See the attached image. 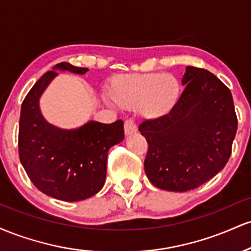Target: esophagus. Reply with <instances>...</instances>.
<instances>
[{
	"instance_id": "esophagus-1",
	"label": "esophagus",
	"mask_w": 251,
	"mask_h": 251,
	"mask_svg": "<svg viewBox=\"0 0 251 251\" xmlns=\"http://www.w3.org/2000/svg\"><path fill=\"white\" fill-rule=\"evenodd\" d=\"M124 128H125V134L131 135L137 132V126H135L134 122L132 119H127L125 122V125H124Z\"/></svg>"
}]
</instances>
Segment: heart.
Listing matches in <instances>:
<instances>
[{"instance_id":"heart-1","label":"heart","mask_w":251,"mask_h":251,"mask_svg":"<svg viewBox=\"0 0 251 251\" xmlns=\"http://www.w3.org/2000/svg\"><path fill=\"white\" fill-rule=\"evenodd\" d=\"M181 94V83L170 73H134L114 76L108 96L117 106L131 109L146 120H157L174 111Z\"/></svg>"}]
</instances>
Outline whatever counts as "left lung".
<instances>
[{"instance_id": "8db88e82", "label": "left lung", "mask_w": 251, "mask_h": 251, "mask_svg": "<svg viewBox=\"0 0 251 251\" xmlns=\"http://www.w3.org/2000/svg\"><path fill=\"white\" fill-rule=\"evenodd\" d=\"M181 85L185 89L171 113L139 126L149 144V180L176 192L198 188L223 170L237 131L231 92L217 76L189 66Z\"/></svg>"}]
</instances>
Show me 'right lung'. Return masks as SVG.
Returning <instances> with one entry per match:
<instances>
[{
	"mask_svg": "<svg viewBox=\"0 0 251 251\" xmlns=\"http://www.w3.org/2000/svg\"><path fill=\"white\" fill-rule=\"evenodd\" d=\"M55 71L82 75L88 68L57 63L33 86L21 106L20 160L28 177L43 194L65 201H83L102 189L108 150L124 140V123L89 120L71 129L48 123L40 109V98L57 76Z\"/></svg>",
	"mask_w": 251,
	"mask_h": 251,
	"instance_id": "right-lung-1",
	"label": "right lung"
}]
</instances>
